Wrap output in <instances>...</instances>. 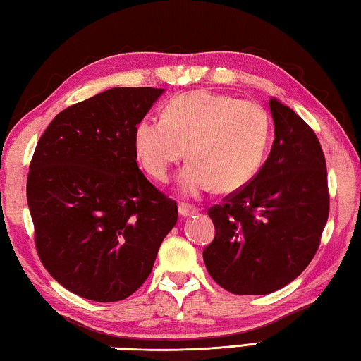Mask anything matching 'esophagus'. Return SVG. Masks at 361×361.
Here are the masks:
<instances>
[{"label":"esophagus","instance_id":"obj_1","mask_svg":"<svg viewBox=\"0 0 361 361\" xmlns=\"http://www.w3.org/2000/svg\"><path fill=\"white\" fill-rule=\"evenodd\" d=\"M197 212H198L197 207H193L190 204H185V203L179 204V214L182 217H190V216H195Z\"/></svg>","mask_w":361,"mask_h":361}]
</instances>
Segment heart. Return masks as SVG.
<instances>
[{
  "mask_svg": "<svg viewBox=\"0 0 361 361\" xmlns=\"http://www.w3.org/2000/svg\"><path fill=\"white\" fill-rule=\"evenodd\" d=\"M271 139V117L252 99L197 90L179 94L164 117H144L133 131V147L144 169L166 182L173 166L192 158L179 177L180 190L200 197L219 185L236 192L260 171Z\"/></svg>",
  "mask_w": 361,
  "mask_h": 361,
  "instance_id": "b5f03b06",
  "label": "heart"
}]
</instances>
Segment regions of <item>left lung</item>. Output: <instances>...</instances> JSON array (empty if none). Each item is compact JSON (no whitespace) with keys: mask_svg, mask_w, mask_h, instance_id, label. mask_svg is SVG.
<instances>
[{"mask_svg":"<svg viewBox=\"0 0 361 361\" xmlns=\"http://www.w3.org/2000/svg\"><path fill=\"white\" fill-rule=\"evenodd\" d=\"M274 142L247 185L207 214L216 226L203 252L207 273L235 295H268L296 279L315 255L330 195L314 130L279 99H269Z\"/></svg>","mask_w":361,"mask_h":361,"instance_id":"1","label":"left lung"}]
</instances>
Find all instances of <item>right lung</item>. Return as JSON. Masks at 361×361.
Segmentation results:
<instances>
[{"label": "right lung", "instance_id": "right-lung-1", "mask_svg": "<svg viewBox=\"0 0 361 361\" xmlns=\"http://www.w3.org/2000/svg\"><path fill=\"white\" fill-rule=\"evenodd\" d=\"M164 88L114 87L66 107L42 133L27 201L44 268L69 292L112 302L147 279L177 204L137 168L133 131Z\"/></svg>", "mask_w": 361, "mask_h": 361}]
</instances>
